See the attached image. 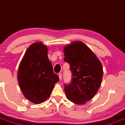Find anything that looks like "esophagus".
Instances as JSON below:
<instances>
[{"label": "esophagus", "mask_w": 125, "mask_h": 125, "mask_svg": "<svg viewBox=\"0 0 125 125\" xmlns=\"http://www.w3.org/2000/svg\"><path fill=\"white\" fill-rule=\"evenodd\" d=\"M59 79L60 80L62 79V73L59 74Z\"/></svg>", "instance_id": "1"}]
</instances>
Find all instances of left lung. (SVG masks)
<instances>
[{
    "instance_id": "left-lung-1",
    "label": "left lung",
    "mask_w": 125,
    "mask_h": 125,
    "mask_svg": "<svg viewBox=\"0 0 125 125\" xmlns=\"http://www.w3.org/2000/svg\"><path fill=\"white\" fill-rule=\"evenodd\" d=\"M64 61L70 64L71 83L64 84L67 99L77 104L91 100L99 89L103 67L99 59L82 42H73L64 46Z\"/></svg>"
}]
</instances>
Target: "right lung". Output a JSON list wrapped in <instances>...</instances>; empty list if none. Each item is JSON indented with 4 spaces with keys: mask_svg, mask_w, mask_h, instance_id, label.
Returning <instances> with one entry per match:
<instances>
[{
    "mask_svg": "<svg viewBox=\"0 0 125 125\" xmlns=\"http://www.w3.org/2000/svg\"><path fill=\"white\" fill-rule=\"evenodd\" d=\"M48 49L42 42L31 44L19 64L18 81L23 94L35 104L49 97L54 84L59 81L48 57Z\"/></svg>",
    "mask_w": 125,
    "mask_h": 125,
    "instance_id": "obj_1",
    "label": "right lung"
}]
</instances>
